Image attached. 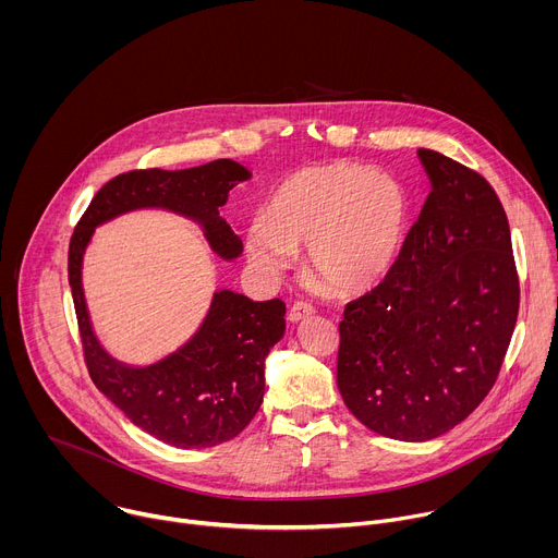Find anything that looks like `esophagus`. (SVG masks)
I'll return each mask as SVG.
<instances>
[{"label":"esophagus","instance_id":"esophagus-1","mask_svg":"<svg viewBox=\"0 0 558 558\" xmlns=\"http://www.w3.org/2000/svg\"><path fill=\"white\" fill-rule=\"evenodd\" d=\"M313 313H315V308L308 302H295L289 311V320L293 325H298V323H304V320H308V317H313Z\"/></svg>","mask_w":558,"mask_h":558}]
</instances>
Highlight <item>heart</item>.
Returning a JSON list of instances; mask_svg holds the SVG:
<instances>
[{
  "mask_svg": "<svg viewBox=\"0 0 558 558\" xmlns=\"http://www.w3.org/2000/svg\"><path fill=\"white\" fill-rule=\"evenodd\" d=\"M409 225L411 196L395 177L351 161L313 163L269 190L263 216L247 229V256L278 276L304 245L313 278L336 293H357L395 267Z\"/></svg>",
  "mask_w": 558,
  "mask_h": 558,
  "instance_id": "heart-1",
  "label": "heart"
}]
</instances>
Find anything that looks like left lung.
<instances>
[{
  "instance_id": "left-lung-1",
  "label": "left lung",
  "mask_w": 558,
  "mask_h": 558,
  "mask_svg": "<svg viewBox=\"0 0 558 558\" xmlns=\"http://www.w3.org/2000/svg\"><path fill=\"white\" fill-rule=\"evenodd\" d=\"M417 222L386 278L344 308L338 388L373 433L430 441L495 386L519 315L508 216L493 185L435 149Z\"/></svg>"
}]
</instances>
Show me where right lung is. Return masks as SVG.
<instances>
[{
	"mask_svg": "<svg viewBox=\"0 0 558 558\" xmlns=\"http://www.w3.org/2000/svg\"><path fill=\"white\" fill-rule=\"evenodd\" d=\"M250 179L252 172L229 158L179 172L119 174L97 192L70 241L68 280L95 386L134 426L174 448H211L247 428L263 404L265 360L284 336L287 306L278 298L254 302L220 289L203 325L179 351L149 366H128L93 331L82 284L84 254L99 225L134 209H168L198 222L211 252L235 260L243 241L218 209Z\"/></svg>",
	"mask_w": 558,
	"mask_h": 558,
	"instance_id": "add662e5",
	"label": "right lung"
}]
</instances>
